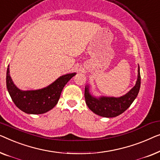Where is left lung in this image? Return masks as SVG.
Masks as SVG:
<instances>
[{"instance_id": "8db88e82", "label": "left lung", "mask_w": 160, "mask_h": 160, "mask_svg": "<svg viewBox=\"0 0 160 160\" xmlns=\"http://www.w3.org/2000/svg\"><path fill=\"white\" fill-rule=\"evenodd\" d=\"M138 79L136 85L126 93L119 98L100 97L96 98L89 93L88 86L85 89V100L90 109L98 115L104 118H114L123 113L129 108L138 96L141 86L140 69H138Z\"/></svg>"}]
</instances>
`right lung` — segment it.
I'll list each match as a JSON object with an SVG mask.
<instances>
[{"label":"right lung","mask_w":160,"mask_h":160,"mask_svg":"<svg viewBox=\"0 0 160 160\" xmlns=\"http://www.w3.org/2000/svg\"><path fill=\"white\" fill-rule=\"evenodd\" d=\"M9 66L6 72V86L15 105L28 114H43L57 105L64 85L76 73L67 74L45 88L23 91L13 84L9 75Z\"/></svg>","instance_id":"right-lung-1"}]
</instances>
